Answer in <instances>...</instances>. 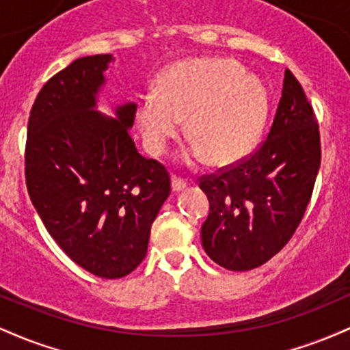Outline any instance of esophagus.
Wrapping results in <instances>:
<instances>
[{
  "instance_id": "34e87169",
  "label": "esophagus",
  "mask_w": 350,
  "mask_h": 350,
  "mask_svg": "<svg viewBox=\"0 0 350 350\" xmlns=\"http://www.w3.org/2000/svg\"><path fill=\"white\" fill-rule=\"evenodd\" d=\"M171 184H172V191L179 192V191H183V189L187 186V180L186 179H180V178H176V176H172Z\"/></svg>"
}]
</instances>
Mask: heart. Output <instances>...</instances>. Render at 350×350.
Masks as SVG:
<instances>
[{
    "instance_id": "heart-1",
    "label": "heart",
    "mask_w": 350,
    "mask_h": 350,
    "mask_svg": "<svg viewBox=\"0 0 350 350\" xmlns=\"http://www.w3.org/2000/svg\"><path fill=\"white\" fill-rule=\"evenodd\" d=\"M268 115L267 88L234 59H189L164 70L158 95L139 100L138 118L144 144L161 154L186 120L192 139L186 163L206 159L228 166L250 152L262 136Z\"/></svg>"
}]
</instances>
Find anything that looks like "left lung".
Returning a JSON list of instances; mask_svg holds the SVG:
<instances>
[{
	"label": "left lung",
	"instance_id": "8db88e82",
	"mask_svg": "<svg viewBox=\"0 0 350 350\" xmlns=\"http://www.w3.org/2000/svg\"><path fill=\"white\" fill-rule=\"evenodd\" d=\"M319 166L314 111L301 83L286 69L267 139L247 159L199 180L211 204L200 228L207 255L232 271L267 263L298 228Z\"/></svg>",
	"mask_w": 350,
	"mask_h": 350
}]
</instances>
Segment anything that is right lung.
<instances>
[{"label": "right lung", "mask_w": 350, "mask_h": 350, "mask_svg": "<svg viewBox=\"0 0 350 350\" xmlns=\"http://www.w3.org/2000/svg\"><path fill=\"white\" fill-rule=\"evenodd\" d=\"M111 54L80 57L46 82L27 122L26 186L64 253L100 278L143 262L151 224L171 192L166 167L130 136L136 105L97 110Z\"/></svg>", "instance_id": "1"}]
</instances>
